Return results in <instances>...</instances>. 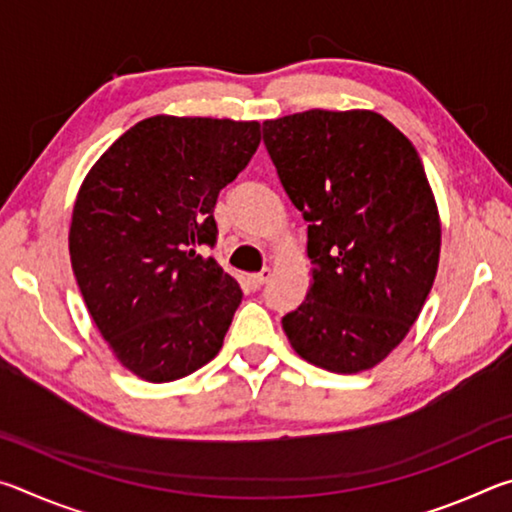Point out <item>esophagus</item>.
I'll use <instances>...</instances> for the list:
<instances>
[{"label": "esophagus", "mask_w": 512, "mask_h": 512, "mask_svg": "<svg viewBox=\"0 0 512 512\" xmlns=\"http://www.w3.org/2000/svg\"><path fill=\"white\" fill-rule=\"evenodd\" d=\"M271 268H262V271H259V273H255V275H248V284H250V287H253V289H262L264 287V284L268 282V280H271Z\"/></svg>", "instance_id": "1"}]
</instances>
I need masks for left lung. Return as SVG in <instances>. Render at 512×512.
Instances as JSON below:
<instances>
[{"instance_id": "1", "label": "left lung", "mask_w": 512, "mask_h": 512, "mask_svg": "<svg viewBox=\"0 0 512 512\" xmlns=\"http://www.w3.org/2000/svg\"><path fill=\"white\" fill-rule=\"evenodd\" d=\"M266 151L305 216L311 287L282 318L291 348L329 372L375 368L433 287L440 216L409 137L372 110L264 121Z\"/></svg>"}]
</instances>
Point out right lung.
Segmentation results:
<instances>
[{"label": "right lung", "instance_id": "add662e5", "mask_svg": "<svg viewBox=\"0 0 512 512\" xmlns=\"http://www.w3.org/2000/svg\"><path fill=\"white\" fill-rule=\"evenodd\" d=\"M259 140L257 121L155 115L85 176L69 257L94 325L133 375L164 384L219 354L244 293L201 248L216 244V198Z\"/></svg>", "mask_w": 512, "mask_h": 512}]
</instances>
